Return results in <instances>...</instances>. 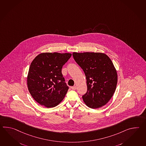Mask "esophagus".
Instances as JSON below:
<instances>
[{"mask_svg":"<svg viewBox=\"0 0 146 146\" xmlns=\"http://www.w3.org/2000/svg\"><path fill=\"white\" fill-rule=\"evenodd\" d=\"M76 86H71V88L72 90H75L76 89Z\"/></svg>","mask_w":146,"mask_h":146,"instance_id":"obj_1","label":"esophagus"}]
</instances>
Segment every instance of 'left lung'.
I'll return each instance as SVG.
<instances>
[{"label":"left lung","instance_id":"obj_1","mask_svg":"<svg viewBox=\"0 0 146 146\" xmlns=\"http://www.w3.org/2000/svg\"><path fill=\"white\" fill-rule=\"evenodd\" d=\"M73 56L87 80L88 91L82 96L85 104L93 109L103 106L113 96L118 81L111 60L101 52H73Z\"/></svg>","mask_w":146,"mask_h":146}]
</instances>
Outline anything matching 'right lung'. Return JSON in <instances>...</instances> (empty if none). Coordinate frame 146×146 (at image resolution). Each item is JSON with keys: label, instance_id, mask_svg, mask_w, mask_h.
<instances>
[{"label": "right lung", "instance_id": "add662e5", "mask_svg": "<svg viewBox=\"0 0 146 146\" xmlns=\"http://www.w3.org/2000/svg\"><path fill=\"white\" fill-rule=\"evenodd\" d=\"M71 53L44 52L33 60L27 76L30 93L35 101L46 108L61 102L68 90L62 68Z\"/></svg>", "mask_w": 146, "mask_h": 146}]
</instances>
